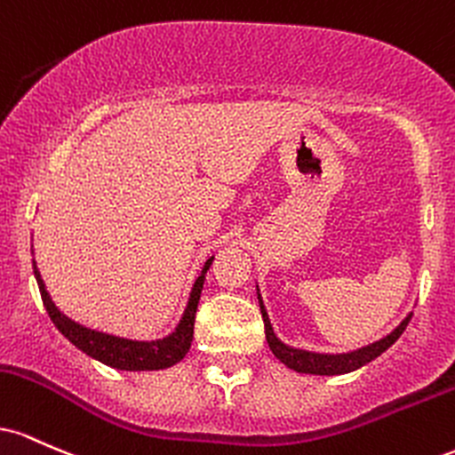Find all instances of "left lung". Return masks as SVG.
Listing matches in <instances>:
<instances>
[{
    "label": "left lung",
    "instance_id": "obj_1",
    "mask_svg": "<svg viewBox=\"0 0 455 455\" xmlns=\"http://www.w3.org/2000/svg\"><path fill=\"white\" fill-rule=\"evenodd\" d=\"M258 288V285H255ZM258 303H259V311H262V320H264V333H267V341L268 348L273 350V355L277 356L279 361L290 370L299 371V374H314V376H338V374H348V371L359 370L374 361L376 356H380L387 348H391L400 335L404 333V329L411 323L412 314H408L395 329L391 331L389 335H385L382 339L371 341V344L361 346V348L350 350V352H311V350H303V348H294V346H288L285 341H282L275 335L273 324H270L268 311L264 307L262 294H259L258 288Z\"/></svg>",
    "mask_w": 455,
    "mask_h": 455
}]
</instances>
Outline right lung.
<instances>
[{
    "mask_svg": "<svg viewBox=\"0 0 455 455\" xmlns=\"http://www.w3.org/2000/svg\"><path fill=\"white\" fill-rule=\"evenodd\" d=\"M212 258H208L204 262V267L197 275V279L193 282L191 292H188L187 307L182 311L180 323L176 324V329L170 335L161 339H129V338H117V335L103 333V331L90 329L75 323L73 318L60 311L58 305L51 299L47 285H44L43 277H40L38 264L34 259V277L38 282L40 296H43L44 309H47L49 318L53 320V324L58 326L60 333L64 335L70 344L76 346L81 352L92 356V359L100 361V363L116 367V370L124 371H156V370H167V367L180 363L187 356L188 348H191L193 341V326H196V314H197V303H200L204 282H206L208 268L212 267Z\"/></svg>",
    "mask_w": 455,
    "mask_h": 455,
    "instance_id": "obj_1",
    "label": "right lung"
}]
</instances>
